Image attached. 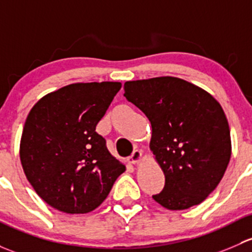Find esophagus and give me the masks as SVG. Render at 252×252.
<instances>
[{"label": "esophagus", "mask_w": 252, "mask_h": 252, "mask_svg": "<svg viewBox=\"0 0 252 252\" xmlns=\"http://www.w3.org/2000/svg\"><path fill=\"white\" fill-rule=\"evenodd\" d=\"M141 158H142L141 151H140V150H134L133 155H131L130 157L128 158V161H129V163H131V164H136V163H139L140 160H141Z\"/></svg>", "instance_id": "obj_1"}]
</instances>
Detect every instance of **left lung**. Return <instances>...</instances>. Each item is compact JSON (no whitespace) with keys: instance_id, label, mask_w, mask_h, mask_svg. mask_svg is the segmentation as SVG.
I'll return each mask as SVG.
<instances>
[{"instance_id":"obj_1","label":"left lung","mask_w":252,"mask_h":252,"mask_svg":"<svg viewBox=\"0 0 252 252\" xmlns=\"http://www.w3.org/2000/svg\"><path fill=\"white\" fill-rule=\"evenodd\" d=\"M124 96L152 126L150 148L165 176L153 199L169 210L202 203L231 159V133L221 105L204 89L170 76L126 82Z\"/></svg>"}]
</instances>
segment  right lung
Segmentation results:
<instances>
[{"label": "right lung", "mask_w": 252, "mask_h": 252, "mask_svg": "<svg viewBox=\"0 0 252 252\" xmlns=\"http://www.w3.org/2000/svg\"><path fill=\"white\" fill-rule=\"evenodd\" d=\"M119 82L68 84L31 108L20 140L26 179L48 205L66 214H87L100 205L126 165L95 131Z\"/></svg>", "instance_id": "1"}]
</instances>
